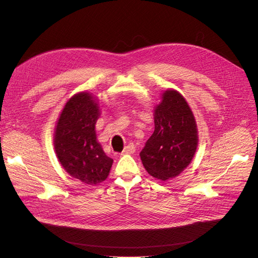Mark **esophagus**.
Instances as JSON below:
<instances>
[{
  "instance_id": "obj_1",
  "label": "esophagus",
  "mask_w": 258,
  "mask_h": 258,
  "mask_svg": "<svg viewBox=\"0 0 258 258\" xmlns=\"http://www.w3.org/2000/svg\"><path fill=\"white\" fill-rule=\"evenodd\" d=\"M136 152V146H135V144L134 143H130V144H128L127 146H124V148H123V151H122V154L124 155V154H132V153H135Z\"/></svg>"
}]
</instances>
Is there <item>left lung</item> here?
Instances as JSON below:
<instances>
[{"label":"left lung","instance_id":"8db88e82","mask_svg":"<svg viewBox=\"0 0 258 258\" xmlns=\"http://www.w3.org/2000/svg\"><path fill=\"white\" fill-rule=\"evenodd\" d=\"M154 122L155 130L140 156L148 174L167 181L191 162L198 146L197 123L187 101L174 89L161 93Z\"/></svg>","mask_w":258,"mask_h":258}]
</instances>
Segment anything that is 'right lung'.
Segmentation results:
<instances>
[{
    "label": "right lung",
    "mask_w": 258,
    "mask_h": 258,
    "mask_svg": "<svg viewBox=\"0 0 258 258\" xmlns=\"http://www.w3.org/2000/svg\"><path fill=\"white\" fill-rule=\"evenodd\" d=\"M100 112L99 100L92 93H75L62 108L53 134L60 165L72 177L92 186L105 181L113 165L97 140Z\"/></svg>",
    "instance_id": "1"
}]
</instances>
